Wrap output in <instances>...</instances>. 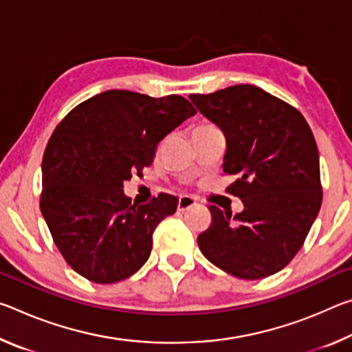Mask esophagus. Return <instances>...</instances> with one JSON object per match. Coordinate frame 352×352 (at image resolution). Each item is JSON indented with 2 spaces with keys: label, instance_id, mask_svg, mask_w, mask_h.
I'll return each mask as SVG.
<instances>
[{
  "label": "esophagus",
  "instance_id": "obj_1",
  "mask_svg": "<svg viewBox=\"0 0 352 352\" xmlns=\"http://www.w3.org/2000/svg\"><path fill=\"white\" fill-rule=\"evenodd\" d=\"M197 201H195V199L189 197V195H182L180 199H178V211H186L189 210V208H192Z\"/></svg>",
  "mask_w": 352,
  "mask_h": 352
}]
</instances>
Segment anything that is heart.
<instances>
[{"label": "heart", "instance_id": "1", "mask_svg": "<svg viewBox=\"0 0 352 352\" xmlns=\"http://www.w3.org/2000/svg\"><path fill=\"white\" fill-rule=\"evenodd\" d=\"M216 127L211 126V124H199V126H195L192 133H200V132H210V130H214Z\"/></svg>", "mask_w": 352, "mask_h": 352}]
</instances>
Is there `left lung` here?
<instances>
[{
  "instance_id": "obj_1",
  "label": "left lung",
  "mask_w": 352,
  "mask_h": 352,
  "mask_svg": "<svg viewBox=\"0 0 352 352\" xmlns=\"http://www.w3.org/2000/svg\"><path fill=\"white\" fill-rule=\"evenodd\" d=\"M226 140L223 172L237 175L228 192L236 216L210 206L212 222L197 237L214 265L242 279L284 269L305 243L321 206L317 142L305 116L254 85L189 94Z\"/></svg>"
}]
</instances>
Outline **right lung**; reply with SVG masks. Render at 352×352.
I'll return each mask as SVG.
<instances>
[{
    "instance_id": "obj_1",
    "label": "right lung",
    "mask_w": 352,
    "mask_h": 352,
    "mask_svg": "<svg viewBox=\"0 0 352 352\" xmlns=\"http://www.w3.org/2000/svg\"><path fill=\"white\" fill-rule=\"evenodd\" d=\"M177 94L109 90L71 110L47 141L40 210L71 269L98 284L122 281L151 256L152 234L177 211L162 194L132 205L124 182L153 162L158 142L195 115Z\"/></svg>"
}]
</instances>
